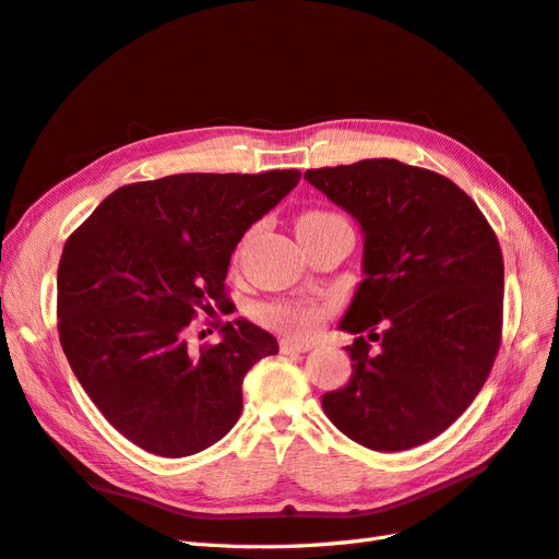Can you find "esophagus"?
Wrapping results in <instances>:
<instances>
[{"instance_id":"34e87169","label":"esophagus","mask_w":559,"mask_h":559,"mask_svg":"<svg viewBox=\"0 0 559 559\" xmlns=\"http://www.w3.org/2000/svg\"><path fill=\"white\" fill-rule=\"evenodd\" d=\"M312 345L310 343H302V341H294V337H282L280 341V349L284 354H300V352H308Z\"/></svg>"}]
</instances>
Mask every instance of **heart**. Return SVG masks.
Segmentation results:
<instances>
[{
  "mask_svg": "<svg viewBox=\"0 0 559 559\" xmlns=\"http://www.w3.org/2000/svg\"><path fill=\"white\" fill-rule=\"evenodd\" d=\"M341 222H345V218L337 216V214L310 210V212H302L296 218V233L298 235L317 233L321 228L341 224ZM265 317H267L270 324H275L284 331L294 333V335H310L319 329L321 317H324V310L317 308V306H308V302H280V306L267 308Z\"/></svg>",
  "mask_w": 559,
  "mask_h": 559,
  "instance_id": "1",
  "label": "heart"
}]
</instances>
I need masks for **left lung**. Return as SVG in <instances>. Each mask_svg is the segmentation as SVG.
I'll list each match as a JSON object with an SVG mask.
<instances>
[{"label": "left lung", "instance_id": "obj_1", "mask_svg": "<svg viewBox=\"0 0 559 559\" xmlns=\"http://www.w3.org/2000/svg\"><path fill=\"white\" fill-rule=\"evenodd\" d=\"M306 179L364 230V280L341 319L359 335L345 347L352 378L321 396V408L364 448H417L468 408L497 359V235L460 186L425 167L370 158Z\"/></svg>", "mask_w": 559, "mask_h": 559}]
</instances>
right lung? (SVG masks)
<instances>
[{
  "label": "right lung",
  "mask_w": 559,
  "mask_h": 559,
  "mask_svg": "<svg viewBox=\"0 0 559 559\" xmlns=\"http://www.w3.org/2000/svg\"><path fill=\"white\" fill-rule=\"evenodd\" d=\"M300 181L298 170L170 175L116 189L64 242L58 333L114 429L146 452L189 456L242 413L247 370L277 341L251 321L191 347L198 310L228 306L230 253Z\"/></svg>",
  "instance_id": "add662e5"
}]
</instances>
